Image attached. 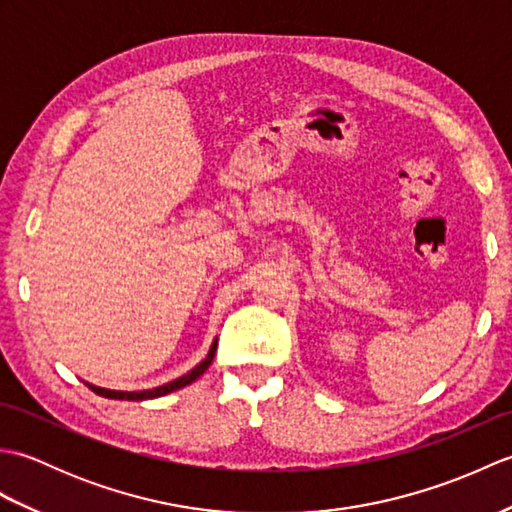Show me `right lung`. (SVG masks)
<instances>
[{
  "instance_id": "right-lung-1",
  "label": "right lung",
  "mask_w": 512,
  "mask_h": 512,
  "mask_svg": "<svg viewBox=\"0 0 512 512\" xmlns=\"http://www.w3.org/2000/svg\"><path fill=\"white\" fill-rule=\"evenodd\" d=\"M215 350H217V341H213L209 354H206L204 361L200 365H195L191 372H187L184 376L171 380V383L167 385H160L156 389H145V391H114V389H101V387H92L94 394L99 396H105V398H114V400H149V398H158V396H165V394H171V391H176L180 387H187L191 385L193 380H198L206 369H209V365L213 363V356H215Z\"/></svg>"
}]
</instances>
